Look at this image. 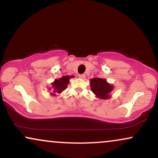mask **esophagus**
<instances>
[{
	"label": "esophagus",
	"mask_w": 158,
	"mask_h": 158,
	"mask_svg": "<svg viewBox=\"0 0 158 158\" xmlns=\"http://www.w3.org/2000/svg\"><path fill=\"white\" fill-rule=\"evenodd\" d=\"M79 77L81 78V79H85V74H79Z\"/></svg>",
	"instance_id": "obj_1"
}]
</instances>
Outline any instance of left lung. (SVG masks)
<instances>
[{
  "mask_svg": "<svg viewBox=\"0 0 158 158\" xmlns=\"http://www.w3.org/2000/svg\"><path fill=\"white\" fill-rule=\"evenodd\" d=\"M89 81L91 90L95 94V97L103 100L110 98V93L113 90L114 86L108 82L106 79L102 78H93Z\"/></svg>",
  "mask_w": 158,
  "mask_h": 158,
  "instance_id": "8db88e82",
  "label": "left lung"
}]
</instances>
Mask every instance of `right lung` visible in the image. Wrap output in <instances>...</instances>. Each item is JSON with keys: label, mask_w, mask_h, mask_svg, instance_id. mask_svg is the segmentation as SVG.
I'll use <instances>...</instances> for the list:
<instances>
[{"label": "right lung", "mask_w": 158, "mask_h": 158, "mask_svg": "<svg viewBox=\"0 0 158 158\" xmlns=\"http://www.w3.org/2000/svg\"><path fill=\"white\" fill-rule=\"evenodd\" d=\"M74 77V76H63V77L60 78L58 79H55L53 82L51 83V87L49 88L50 91V95L56 96L57 94L61 93L66 89L68 85H69L70 79Z\"/></svg>", "instance_id": "1"}]
</instances>
